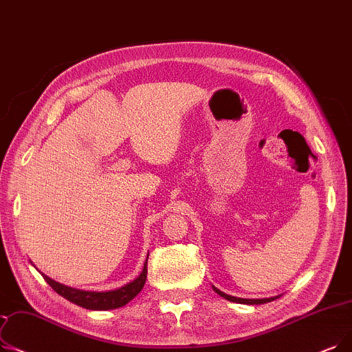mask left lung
<instances>
[{"instance_id": "obj_1", "label": "left lung", "mask_w": 352, "mask_h": 352, "mask_svg": "<svg viewBox=\"0 0 352 352\" xmlns=\"http://www.w3.org/2000/svg\"><path fill=\"white\" fill-rule=\"evenodd\" d=\"M212 289L216 290V292H217L220 296H223L224 299L230 300V302H236V303H246V305H262V303H267V302H272V300H274V299H278V298H279V296H274V298H267V299H243V298H236V296L226 295L224 292H221V290H219L217 287H214V286H212Z\"/></svg>"}]
</instances>
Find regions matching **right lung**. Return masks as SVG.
I'll list each match as a JSON object with an SVG mask.
<instances>
[{"instance_id": "obj_1", "label": "right lung", "mask_w": 352, "mask_h": 352, "mask_svg": "<svg viewBox=\"0 0 352 352\" xmlns=\"http://www.w3.org/2000/svg\"><path fill=\"white\" fill-rule=\"evenodd\" d=\"M146 273H148V266L145 262L144 270L138 278H136L133 282H131L129 285L116 290H111V292H86V290L72 289L62 283H57L50 278L44 276V274L43 278L52 286V289L56 294L70 300L72 303L78 305V307L91 309V311H108V309H116V308L124 307V305H126L129 300H132L136 295H138L145 285Z\"/></svg>"}]
</instances>
